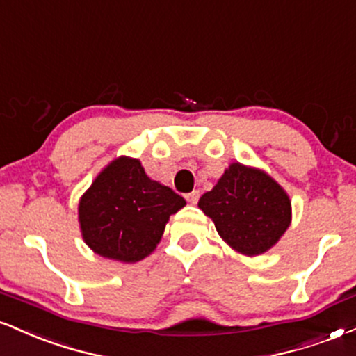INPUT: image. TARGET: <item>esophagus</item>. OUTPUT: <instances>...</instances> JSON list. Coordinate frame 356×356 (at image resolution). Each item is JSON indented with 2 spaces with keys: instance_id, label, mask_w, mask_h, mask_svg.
I'll list each match as a JSON object with an SVG mask.
<instances>
[{
  "instance_id": "1",
  "label": "esophagus",
  "mask_w": 356,
  "mask_h": 356,
  "mask_svg": "<svg viewBox=\"0 0 356 356\" xmlns=\"http://www.w3.org/2000/svg\"><path fill=\"white\" fill-rule=\"evenodd\" d=\"M198 200H200V191H198V190L191 191V193L186 195V202H188V203L196 204V203H198Z\"/></svg>"
}]
</instances>
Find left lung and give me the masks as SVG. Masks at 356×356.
I'll return each mask as SVG.
<instances>
[{
  "label": "left lung",
  "mask_w": 356,
  "mask_h": 356,
  "mask_svg": "<svg viewBox=\"0 0 356 356\" xmlns=\"http://www.w3.org/2000/svg\"><path fill=\"white\" fill-rule=\"evenodd\" d=\"M198 207L233 250L246 257L268 252L291 223L286 191L265 171L232 163Z\"/></svg>",
  "instance_id": "obj_1"
}]
</instances>
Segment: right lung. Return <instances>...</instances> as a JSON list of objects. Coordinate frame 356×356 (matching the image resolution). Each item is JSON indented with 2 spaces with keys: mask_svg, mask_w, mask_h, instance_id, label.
<instances>
[{
  "mask_svg": "<svg viewBox=\"0 0 356 356\" xmlns=\"http://www.w3.org/2000/svg\"><path fill=\"white\" fill-rule=\"evenodd\" d=\"M185 204L183 196L153 181L140 160L120 156L79 200V228L99 257L135 263L156 248L170 216Z\"/></svg>",
  "mask_w": 356,
  "mask_h": 356,
  "instance_id": "add662e5",
  "label": "right lung"
}]
</instances>
